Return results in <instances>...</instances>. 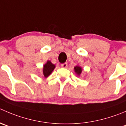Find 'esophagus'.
Here are the masks:
<instances>
[{
	"instance_id": "1",
	"label": "esophagus",
	"mask_w": 126,
	"mask_h": 126,
	"mask_svg": "<svg viewBox=\"0 0 126 126\" xmlns=\"http://www.w3.org/2000/svg\"><path fill=\"white\" fill-rule=\"evenodd\" d=\"M61 66L63 68H66L67 66H68V64H67V63H64L63 64H61Z\"/></svg>"
}]
</instances>
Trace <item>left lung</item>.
<instances>
[{
  "instance_id": "left-lung-1",
  "label": "left lung",
  "mask_w": 126,
  "mask_h": 126,
  "mask_svg": "<svg viewBox=\"0 0 126 126\" xmlns=\"http://www.w3.org/2000/svg\"><path fill=\"white\" fill-rule=\"evenodd\" d=\"M74 72L76 73V74L78 76H80V75L81 74L82 71V69L81 67L79 65L76 66L74 68Z\"/></svg>"
}]
</instances>
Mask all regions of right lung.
I'll return each instance as SVG.
<instances>
[{"label": "right lung", "instance_id": "1", "mask_svg": "<svg viewBox=\"0 0 126 126\" xmlns=\"http://www.w3.org/2000/svg\"><path fill=\"white\" fill-rule=\"evenodd\" d=\"M55 68V65L52 64L50 61L48 60L46 64H44L42 69V74L46 78H47L53 72V69Z\"/></svg>", "mask_w": 126, "mask_h": 126}]
</instances>
